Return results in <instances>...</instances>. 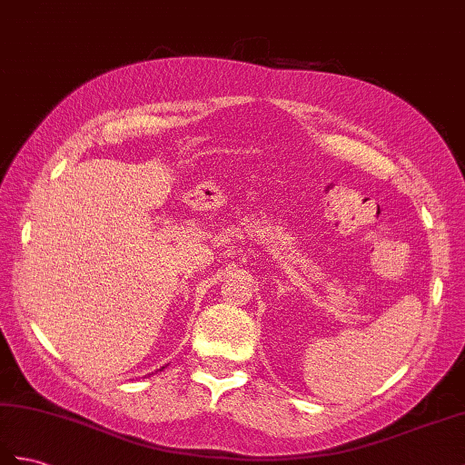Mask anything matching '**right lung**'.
Returning a JSON list of instances; mask_svg holds the SVG:
<instances>
[{
    "label": "right lung",
    "mask_w": 465,
    "mask_h": 465,
    "mask_svg": "<svg viewBox=\"0 0 465 465\" xmlns=\"http://www.w3.org/2000/svg\"><path fill=\"white\" fill-rule=\"evenodd\" d=\"M162 369H163V367H162ZM162 369H160V371H162Z\"/></svg>",
    "instance_id": "add662e5"
}]
</instances>
